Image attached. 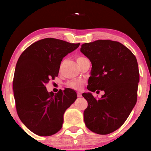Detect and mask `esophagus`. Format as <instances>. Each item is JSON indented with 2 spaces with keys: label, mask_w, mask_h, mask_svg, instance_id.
I'll list each match as a JSON object with an SVG mask.
<instances>
[{
  "label": "esophagus",
  "mask_w": 151,
  "mask_h": 151,
  "mask_svg": "<svg viewBox=\"0 0 151 151\" xmlns=\"http://www.w3.org/2000/svg\"><path fill=\"white\" fill-rule=\"evenodd\" d=\"M77 96L78 97H82V94L81 92H77Z\"/></svg>",
  "instance_id": "obj_1"
}]
</instances>
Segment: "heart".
Returning <instances> with one entry per match:
<instances>
[{"instance_id": "obj_1", "label": "heart", "mask_w": 151, "mask_h": 151, "mask_svg": "<svg viewBox=\"0 0 151 151\" xmlns=\"http://www.w3.org/2000/svg\"><path fill=\"white\" fill-rule=\"evenodd\" d=\"M84 59H86V58L82 57V56H79L77 58V62ZM82 84H83V81H81V80H73V81H71L67 83V86H68L70 88L78 89L81 87Z\"/></svg>"}]
</instances>
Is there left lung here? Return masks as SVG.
Listing matches in <instances>:
<instances>
[{
  "label": "left lung",
  "mask_w": 151,
  "mask_h": 151,
  "mask_svg": "<svg viewBox=\"0 0 151 151\" xmlns=\"http://www.w3.org/2000/svg\"><path fill=\"white\" fill-rule=\"evenodd\" d=\"M81 52L92 65L87 89L104 91L99 100L90 92L82 93L88 103L85 124L95 133L108 134L123 125L136 103L139 81L136 58L123 44L111 40L84 43Z\"/></svg>",
  "instance_id": "obj_1"
}]
</instances>
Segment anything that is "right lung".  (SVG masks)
Segmentation results:
<instances>
[{"mask_svg": "<svg viewBox=\"0 0 151 151\" xmlns=\"http://www.w3.org/2000/svg\"><path fill=\"white\" fill-rule=\"evenodd\" d=\"M79 45L45 38L28 47L16 64L13 91L18 116L38 136H51L58 132L65 110L77 98L76 91L70 88L55 95L49 93L45 84L58 76L63 58Z\"/></svg>", "mask_w": 151, "mask_h": 151, "instance_id": "obj_1", "label": "right lung"}]
</instances>
